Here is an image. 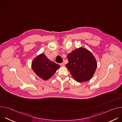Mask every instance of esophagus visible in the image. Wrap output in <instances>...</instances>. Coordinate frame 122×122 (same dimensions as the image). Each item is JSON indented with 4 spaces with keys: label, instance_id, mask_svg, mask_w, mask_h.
<instances>
[{
    "label": "esophagus",
    "instance_id": "esophagus-1",
    "mask_svg": "<svg viewBox=\"0 0 122 122\" xmlns=\"http://www.w3.org/2000/svg\"><path fill=\"white\" fill-rule=\"evenodd\" d=\"M60 65L61 66H65V64H64V62H63V63H60Z\"/></svg>",
    "mask_w": 122,
    "mask_h": 122
}]
</instances>
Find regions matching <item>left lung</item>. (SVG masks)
I'll use <instances>...</instances> for the list:
<instances>
[{"mask_svg":"<svg viewBox=\"0 0 122 122\" xmlns=\"http://www.w3.org/2000/svg\"><path fill=\"white\" fill-rule=\"evenodd\" d=\"M66 67L74 80L78 82L88 81L94 75L97 62L91 52L85 48L80 47L67 56Z\"/></svg>","mask_w":122,"mask_h":122,"instance_id":"1","label":"left lung"}]
</instances>
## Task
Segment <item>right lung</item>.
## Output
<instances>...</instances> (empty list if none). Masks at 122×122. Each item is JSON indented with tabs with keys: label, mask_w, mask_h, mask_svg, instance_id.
<instances>
[{
	"label": "right lung",
	"mask_w": 122,
	"mask_h": 122,
	"mask_svg": "<svg viewBox=\"0 0 122 122\" xmlns=\"http://www.w3.org/2000/svg\"><path fill=\"white\" fill-rule=\"evenodd\" d=\"M60 67V65L51 61L43 53L37 56L32 62V68L34 73L44 81L51 77Z\"/></svg>",
	"instance_id": "right-lung-1"
}]
</instances>
